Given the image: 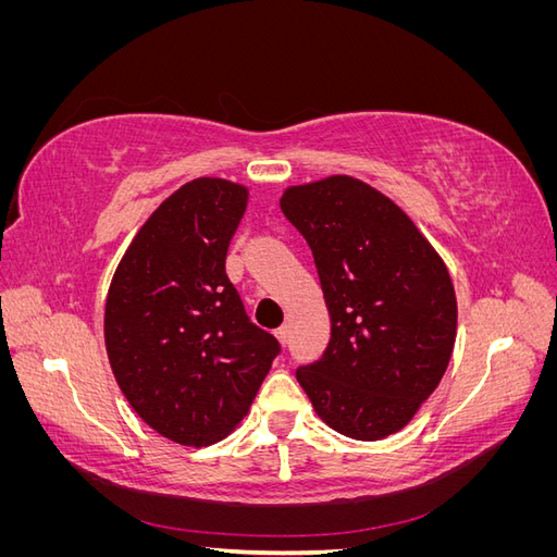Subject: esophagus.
<instances>
[{
	"mask_svg": "<svg viewBox=\"0 0 557 557\" xmlns=\"http://www.w3.org/2000/svg\"><path fill=\"white\" fill-rule=\"evenodd\" d=\"M276 339L285 346V344H288V339H290V327L288 325H281L278 330H276Z\"/></svg>",
	"mask_w": 557,
	"mask_h": 557,
	"instance_id": "34e87169",
	"label": "esophagus"
}]
</instances>
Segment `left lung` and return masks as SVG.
<instances>
[{"label": "left lung", "mask_w": 557, "mask_h": 557, "mask_svg": "<svg viewBox=\"0 0 557 557\" xmlns=\"http://www.w3.org/2000/svg\"><path fill=\"white\" fill-rule=\"evenodd\" d=\"M281 211L307 239L330 309V344L297 381L315 413L376 442L440 385L458 305L448 269L395 201L350 176L297 185Z\"/></svg>", "instance_id": "1"}]
</instances>
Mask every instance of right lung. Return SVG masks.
I'll return each instance as SVG.
<instances>
[{
    "label": "right lung",
    "mask_w": 557,
    "mask_h": 557,
    "mask_svg": "<svg viewBox=\"0 0 557 557\" xmlns=\"http://www.w3.org/2000/svg\"><path fill=\"white\" fill-rule=\"evenodd\" d=\"M248 190L195 178L148 218L115 269L104 339L141 420L183 446L221 442L246 416L281 344L225 274Z\"/></svg>",
    "instance_id": "right-lung-1"
}]
</instances>
